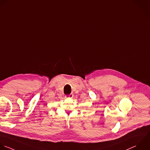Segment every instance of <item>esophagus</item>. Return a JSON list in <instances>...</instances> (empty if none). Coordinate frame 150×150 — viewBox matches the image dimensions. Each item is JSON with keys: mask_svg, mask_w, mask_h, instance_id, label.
Returning a JSON list of instances; mask_svg holds the SVG:
<instances>
[{"mask_svg": "<svg viewBox=\"0 0 150 150\" xmlns=\"http://www.w3.org/2000/svg\"><path fill=\"white\" fill-rule=\"evenodd\" d=\"M65 97H66L67 98H72L73 97V94L71 93V94H69V95H67Z\"/></svg>", "mask_w": 150, "mask_h": 150, "instance_id": "esophagus-1", "label": "esophagus"}]
</instances>
